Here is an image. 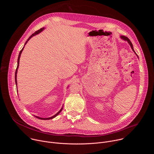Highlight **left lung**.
Segmentation results:
<instances>
[{
    "mask_svg": "<svg viewBox=\"0 0 154 154\" xmlns=\"http://www.w3.org/2000/svg\"><path fill=\"white\" fill-rule=\"evenodd\" d=\"M121 38H122V39H124V40H126V41H127V42L129 43V45H130V47H131V48L132 49V50H133V51H134L135 52V51H134V48H133V45H132V44H131V41H130V39L127 38V37H126V36H121Z\"/></svg>",
    "mask_w": 154,
    "mask_h": 154,
    "instance_id": "1",
    "label": "left lung"
}]
</instances>
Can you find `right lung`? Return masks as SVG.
I'll return each mask as SVG.
<instances>
[{"instance_id":"obj_1","label":"right lung","mask_w":154,"mask_h":154,"mask_svg":"<svg viewBox=\"0 0 154 154\" xmlns=\"http://www.w3.org/2000/svg\"><path fill=\"white\" fill-rule=\"evenodd\" d=\"M45 28H41V29H40L39 30H37V31H36L34 33H33L29 38H28V39L27 40V41L26 42V43H25V45H26L27 44V42H28V41L32 37V36H35V35H37V34H38L39 33H40ZM23 49H24V48L21 49V51H20V52H19V56H18V58H17V68H16V72H15V83H16V85H17V80H16V77H17V75H16V74H17V68H18V67H19V58H20V54H21V53H22V52H23ZM62 109H63V108H61V109L57 113V114H55L54 116H52V117H51V118H39V117H38V116H35V117H36L37 118H38V119H44V120H47V119H53V118H54L55 117H56L61 111H62Z\"/></svg>"}]
</instances>
